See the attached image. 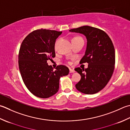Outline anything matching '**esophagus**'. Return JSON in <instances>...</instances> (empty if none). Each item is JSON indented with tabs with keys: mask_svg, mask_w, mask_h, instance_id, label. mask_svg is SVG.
<instances>
[{
	"mask_svg": "<svg viewBox=\"0 0 130 130\" xmlns=\"http://www.w3.org/2000/svg\"><path fill=\"white\" fill-rule=\"evenodd\" d=\"M69 71H70V73H74L75 72V70L74 69H72L70 68L69 69Z\"/></svg>",
	"mask_w": 130,
	"mask_h": 130,
	"instance_id": "34e87169",
	"label": "esophagus"
}]
</instances>
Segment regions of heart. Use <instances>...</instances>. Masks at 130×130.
Segmentation results:
<instances>
[{"label": "heart", "instance_id": "heart-1", "mask_svg": "<svg viewBox=\"0 0 130 130\" xmlns=\"http://www.w3.org/2000/svg\"><path fill=\"white\" fill-rule=\"evenodd\" d=\"M78 38H81L80 37H79V36H76V37H74L73 38V39H78Z\"/></svg>", "mask_w": 130, "mask_h": 130}]
</instances>
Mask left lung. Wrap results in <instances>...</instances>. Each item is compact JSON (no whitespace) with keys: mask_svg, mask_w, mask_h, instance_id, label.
Listing matches in <instances>:
<instances>
[{"mask_svg":"<svg viewBox=\"0 0 130 130\" xmlns=\"http://www.w3.org/2000/svg\"><path fill=\"white\" fill-rule=\"evenodd\" d=\"M69 31L85 35L87 40L85 54L80 63L87 62L88 68L75 69L81 76L75 87L88 95L98 93L105 87L113 73L115 50L112 41L105 31L96 27L83 26Z\"/></svg>","mask_w":130,"mask_h":130,"instance_id":"left-lung-1","label":"left lung"}]
</instances>
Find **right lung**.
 <instances>
[{
    "label": "right lung",
    "mask_w": 130,
    "mask_h": 130,
    "mask_svg": "<svg viewBox=\"0 0 130 130\" xmlns=\"http://www.w3.org/2000/svg\"><path fill=\"white\" fill-rule=\"evenodd\" d=\"M61 31L47 29L33 31L23 40L19 53V66L22 79L31 93L40 98H48L57 92L60 79L68 75L66 66L53 70L48 60L55 57L56 39Z\"/></svg>",
    "instance_id": "1"
}]
</instances>
